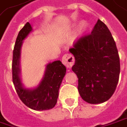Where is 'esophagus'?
<instances>
[{
    "instance_id": "1",
    "label": "esophagus",
    "mask_w": 127,
    "mask_h": 127,
    "mask_svg": "<svg viewBox=\"0 0 127 127\" xmlns=\"http://www.w3.org/2000/svg\"><path fill=\"white\" fill-rule=\"evenodd\" d=\"M62 61L67 68H70L74 64L75 58L71 54H66L63 57Z\"/></svg>"
}]
</instances>
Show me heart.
Returning <instances> with one entry per match:
<instances>
[{
    "mask_svg": "<svg viewBox=\"0 0 127 127\" xmlns=\"http://www.w3.org/2000/svg\"><path fill=\"white\" fill-rule=\"evenodd\" d=\"M86 27H87V23L85 22H82L80 24V25H79V31L80 32H82L86 28Z\"/></svg>",
    "mask_w": 127,
    "mask_h": 127,
    "instance_id": "1",
    "label": "heart"
}]
</instances>
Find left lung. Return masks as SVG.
Here are the masks:
<instances>
[{
    "label": "left lung",
    "mask_w": 127,
    "mask_h": 127,
    "mask_svg": "<svg viewBox=\"0 0 127 127\" xmlns=\"http://www.w3.org/2000/svg\"><path fill=\"white\" fill-rule=\"evenodd\" d=\"M69 51L75 59L72 70L78 78L81 98L90 104L108 100L119 82L120 59L105 24L98 19L91 33L80 37Z\"/></svg>",
    "instance_id": "obj_1"
}]
</instances>
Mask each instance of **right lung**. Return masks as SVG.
Listing matches in <instances>:
<instances>
[{
  "mask_svg": "<svg viewBox=\"0 0 127 127\" xmlns=\"http://www.w3.org/2000/svg\"><path fill=\"white\" fill-rule=\"evenodd\" d=\"M29 22L19 31L16 39L12 60V80L19 99L28 108L35 110H45L53 108L57 102L59 89L66 73V67L60 60L54 61L46 66L45 75L38 87L28 90L22 87L19 78V60L20 49L24 40L32 31Z\"/></svg>",
  "mask_w": 127,
  "mask_h": 127,
  "instance_id": "add662e5",
  "label": "right lung"
}]
</instances>
